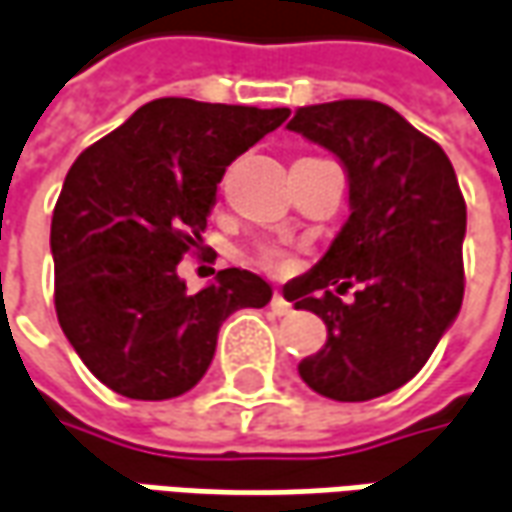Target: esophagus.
<instances>
[{
  "mask_svg": "<svg viewBox=\"0 0 512 512\" xmlns=\"http://www.w3.org/2000/svg\"><path fill=\"white\" fill-rule=\"evenodd\" d=\"M271 311L277 316H288L291 314V302L285 300L283 294H274V297H271Z\"/></svg>",
  "mask_w": 512,
  "mask_h": 512,
  "instance_id": "1",
  "label": "esophagus"
}]
</instances>
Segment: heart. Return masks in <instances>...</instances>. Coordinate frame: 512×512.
Here are the masks:
<instances>
[{
  "label": "heart",
  "instance_id": "b5f03b06",
  "mask_svg": "<svg viewBox=\"0 0 512 512\" xmlns=\"http://www.w3.org/2000/svg\"><path fill=\"white\" fill-rule=\"evenodd\" d=\"M257 266L266 271H288L294 269V255L280 243H266L257 249Z\"/></svg>",
  "mask_w": 512,
  "mask_h": 512
}]
</instances>
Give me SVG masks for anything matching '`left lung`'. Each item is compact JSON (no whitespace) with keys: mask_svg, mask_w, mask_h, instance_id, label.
Wrapping results in <instances>:
<instances>
[{"mask_svg":"<svg viewBox=\"0 0 512 512\" xmlns=\"http://www.w3.org/2000/svg\"><path fill=\"white\" fill-rule=\"evenodd\" d=\"M339 156L350 218L325 257L285 285L322 316L328 342L302 358L308 387L356 403L412 381L462 308L465 198L446 151L375 100L302 106L288 123ZM358 284L357 300L336 293Z\"/></svg>","mask_w":512,"mask_h":512,"instance_id":"left-lung-1","label":"left lung"}]
</instances>
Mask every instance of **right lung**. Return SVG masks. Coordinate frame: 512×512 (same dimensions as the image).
Segmentation results:
<instances>
[{"label": "right lung", "instance_id": "add662e5", "mask_svg": "<svg viewBox=\"0 0 512 512\" xmlns=\"http://www.w3.org/2000/svg\"><path fill=\"white\" fill-rule=\"evenodd\" d=\"M288 114L159 97L69 168L50 229L55 314L117 395H184L207 373L224 319L271 300L252 271L224 269L187 291L176 266L201 241L229 165Z\"/></svg>", "mask_w": 512, "mask_h": 512}]
</instances>
